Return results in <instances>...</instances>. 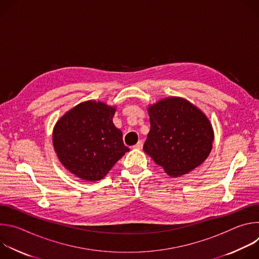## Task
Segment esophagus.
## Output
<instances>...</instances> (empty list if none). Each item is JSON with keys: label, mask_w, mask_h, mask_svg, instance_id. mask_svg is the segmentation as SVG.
<instances>
[{"label": "esophagus", "mask_w": 259, "mask_h": 259, "mask_svg": "<svg viewBox=\"0 0 259 259\" xmlns=\"http://www.w3.org/2000/svg\"><path fill=\"white\" fill-rule=\"evenodd\" d=\"M142 146H143V142H142L141 140H139V141L133 146V149H135V150H141Z\"/></svg>", "instance_id": "obj_1"}]
</instances>
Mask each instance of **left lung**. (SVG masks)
I'll return each mask as SVG.
<instances>
[{"instance_id": "1", "label": "left lung", "mask_w": 259, "mask_h": 259, "mask_svg": "<svg viewBox=\"0 0 259 259\" xmlns=\"http://www.w3.org/2000/svg\"><path fill=\"white\" fill-rule=\"evenodd\" d=\"M151 130L143 151L171 177L200 166L212 150L214 132L207 116L189 100L170 96L147 106Z\"/></svg>"}]
</instances>
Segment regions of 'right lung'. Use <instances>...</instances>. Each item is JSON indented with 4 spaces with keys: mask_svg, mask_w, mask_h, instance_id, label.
Wrapping results in <instances>:
<instances>
[{
    "mask_svg": "<svg viewBox=\"0 0 259 259\" xmlns=\"http://www.w3.org/2000/svg\"><path fill=\"white\" fill-rule=\"evenodd\" d=\"M116 106L87 100L70 108L55 124L54 151L75 176L95 182L102 179L129 152L123 133L113 123Z\"/></svg>",
    "mask_w": 259,
    "mask_h": 259,
    "instance_id": "obj_1",
    "label": "right lung"
}]
</instances>
